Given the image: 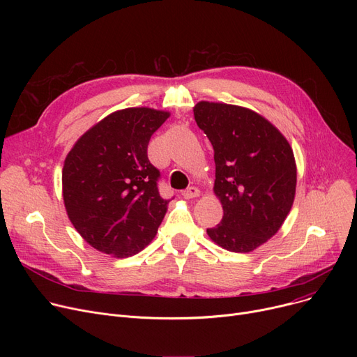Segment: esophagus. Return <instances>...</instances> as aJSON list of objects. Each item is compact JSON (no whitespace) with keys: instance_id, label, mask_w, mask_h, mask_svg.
Instances as JSON below:
<instances>
[{"instance_id":"esophagus-1","label":"esophagus","mask_w":357,"mask_h":357,"mask_svg":"<svg viewBox=\"0 0 357 357\" xmlns=\"http://www.w3.org/2000/svg\"><path fill=\"white\" fill-rule=\"evenodd\" d=\"M182 197L185 198V199H191V198H197V197H199V190L198 188H195V186H190L188 190H185V191H182Z\"/></svg>"}]
</instances>
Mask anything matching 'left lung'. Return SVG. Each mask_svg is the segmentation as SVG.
<instances>
[{
	"instance_id": "1",
	"label": "left lung",
	"mask_w": 357,
	"mask_h": 357,
	"mask_svg": "<svg viewBox=\"0 0 357 357\" xmlns=\"http://www.w3.org/2000/svg\"><path fill=\"white\" fill-rule=\"evenodd\" d=\"M194 117L214 149V192L224 211L207 233L222 249L252 252L276 234L291 211L292 149L273 124L245 107L201 101Z\"/></svg>"
}]
</instances>
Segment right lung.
<instances>
[{
	"label": "right lung",
	"mask_w": 357,
	"mask_h": 357,
	"mask_svg": "<svg viewBox=\"0 0 357 357\" xmlns=\"http://www.w3.org/2000/svg\"><path fill=\"white\" fill-rule=\"evenodd\" d=\"M169 112L147 107L112 112L70 149L62 171L63 202L73 227L97 250L128 257L158 233L171 199L158 190L159 169L147 144Z\"/></svg>",
	"instance_id": "obj_1"
}]
</instances>
